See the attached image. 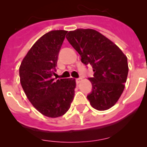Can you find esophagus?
<instances>
[{
    "instance_id": "1",
    "label": "esophagus",
    "mask_w": 147,
    "mask_h": 147,
    "mask_svg": "<svg viewBox=\"0 0 147 147\" xmlns=\"http://www.w3.org/2000/svg\"><path fill=\"white\" fill-rule=\"evenodd\" d=\"M82 81V78H76V83H77V84H79V83H80Z\"/></svg>"
}]
</instances>
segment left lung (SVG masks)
<instances>
[{"label":"left lung","mask_w":147,"mask_h":147,"mask_svg":"<svg viewBox=\"0 0 147 147\" xmlns=\"http://www.w3.org/2000/svg\"><path fill=\"white\" fill-rule=\"evenodd\" d=\"M66 38L85 65L91 64L94 77L88 78L92 92L87 96L92 107L106 111L119 100L128 75L127 58L111 40L92 29L69 31Z\"/></svg>","instance_id":"8db88e82"}]
</instances>
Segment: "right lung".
<instances>
[{"label":"right lung","instance_id":"add662e5","mask_svg":"<svg viewBox=\"0 0 147 147\" xmlns=\"http://www.w3.org/2000/svg\"><path fill=\"white\" fill-rule=\"evenodd\" d=\"M66 30H52L33 45L21 62L20 81L33 107L49 117L62 116L75 95V78L55 80L53 75Z\"/></svg>","mask_w":147,"mask_h":147}]
</instances>
